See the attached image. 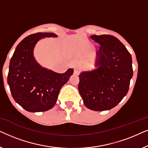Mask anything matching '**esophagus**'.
<instances>
[{
    "instance_id": "34e87169",
    "label": "esophagus",
    "mask_w": 148,
    "mask_h": 148,
    "mask_svg": "<svg viewBox=\"0 0 148 148\" xmlns=\"http://www.w3.org/2000/svg\"><path fill=\"white\" fill-rule=\"evenodd\" d=\"M80 73V69L79 68H75L74 69V74L75 75H79Z\"/></svg>"
}]
</instances>
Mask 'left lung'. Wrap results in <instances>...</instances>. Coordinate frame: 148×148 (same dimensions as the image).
Here are the masks:
<instances>
[{
  "label": "left lung",
  "mask_w": 148,
  "mask_h": 148,
  "mask_svg": "<svg viewBox=\"0 0 148 148\" xmlns=\"http://www.w3.org/2000/svg\"><path fill=\"white\" fill-rule=\"evenodd\" d=\"M90 38L100 44L96 62L98 68L79 75V91L87 108L108 110L116 106L128 92L133 73L132 58L114 36L104 34Z\"/></svg>",
  "instance_id": "1"
}]
</instances>
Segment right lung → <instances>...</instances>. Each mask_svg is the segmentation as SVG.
Instances as JSON below:
<instances>
[{
    "label": "right lung",
    "mask_w": 148,
    "mask_h": 148,
    "mask_svg": "<svg viewBox=\"0 0 148 148\" xmlns=\"http://www.w3.org/2000/svg\"><path fill=\"white\" fill-rule=\"evenodd\" d=\"M54 34L36 33L28 36L18 44L10 60L7 82L13 98L25 110L44 112L56 104L60 90L73 73L69 69L57 73L42 68L33 55L34 46L40 38Z\"/></svg>",
    "instance_id": "obj_1"
}]
</instances>
